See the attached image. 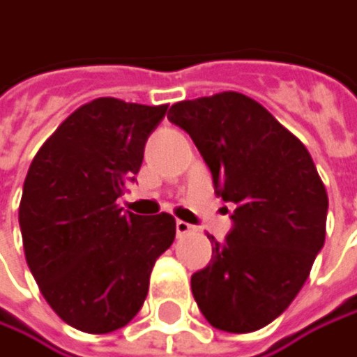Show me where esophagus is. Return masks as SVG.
I'll return each instance as SVG.
<instances>
[{
  "instance_id": "34e87169",
  "label": "esophagus",
  "mask_w": 357,
  "mask_h": 357,
  "mask_svg": "<svg viewBox=\"0 0 357 357\" xmlns=\"http://www.w3.org/2000/svg\"><path fill=\"white\" fill-rule=\"evenodd\" d=\"M190 232H195V226H190L188 222H182V220H177L175 222V234L177 236H186V234H190Z\"/></svg>"
}]
</instances>
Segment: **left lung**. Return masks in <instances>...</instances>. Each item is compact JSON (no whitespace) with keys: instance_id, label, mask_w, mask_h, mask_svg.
<instances>
[{"instance_id":"obj_1","label":"left lung","mask_w":357,"mask_h":357,"mask_svg":"<svg viewBox=\"0 0 357 357\" xmlns=\"http://www.w3.org/2000/svg\"><path fill=\"white\" fill-rule=\"evenodd\" d=\"M167 119L197 144L218 197L236 205L230 234L209 236L211 264L192 274L199 310L220 331H259L293 303L324 247L326 188L301 139L245 93L177 102Z\"/></svg>"}]
</instances>
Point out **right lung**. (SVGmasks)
Segmentation results:
<instances>
[{
	"mask_svg": "<svg viewBox=\"0 0 357 357\" xmlns=\"http://www.w3.org/2000/svg\"><path fill=\"white\" fill-rule=\"evenodd\" d=\"M165 112L167 104L91 100L29 167L18 209L24 257L50 307L77 331L106 335L129 324L175 238L169 213L144 218L116 205Z\"/></svg>",
	"mask_w": 357,
	"mask_h": 357,
	"instance_id": "1",
	"label": "right lung"
}]
</instances>
